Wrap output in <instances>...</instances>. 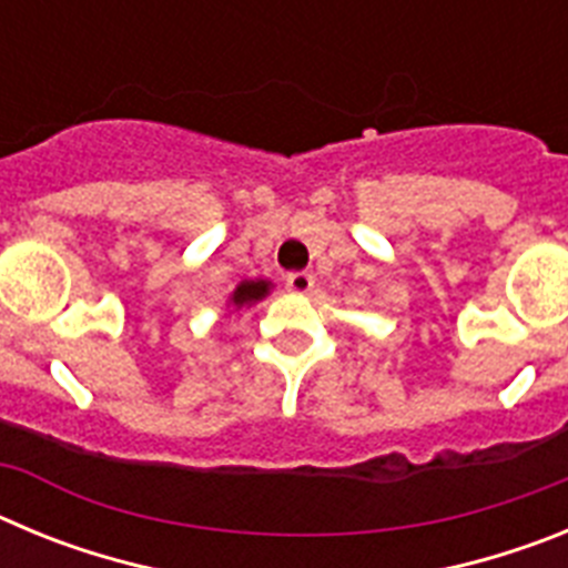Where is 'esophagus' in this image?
Listing matches in <instances>:
<instances>
[{
    "label": "esophagus",
    "instance_id": "1",
    "mask_svg": "<svg viewBox=\"0 0 568 568\" xmlns=\"http://www.w3.org/2000/svg\"><path fill=\"white\" fill-rule=\"evenodd\" d=\"M284 284H287L290 293L304 295L315 287V278H313V273H304V270H301V273H290L287 278H284Z\"/></svg>",
    "mask_w": 568,
    "mask_h": 568
}]
</instances>
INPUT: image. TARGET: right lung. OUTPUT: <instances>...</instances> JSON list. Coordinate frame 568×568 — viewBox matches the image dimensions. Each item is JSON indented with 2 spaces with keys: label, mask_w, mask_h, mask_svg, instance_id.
I'll list each match as a JSON object with an SVG mask.
<instances>
[{
  "label": "right lung",
  "mask_w": 568,
  "mask_h": 568,
  "mask_svg": "<svg viewBox=\"0 0 568 568\" xmlns=\"http://www.w3.org/2000/svg\"><path fill=\"white\" fill-rule=\"evenodd\" d=\"M267 290H270L267 281H244V284H239V287H235L233 298L230 301H233L235 307H244V304H253V301L264 298V295H267Z\"/></svg>",
  "instance_id": "right-lung-1"
}]
</instances>
